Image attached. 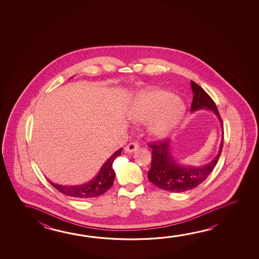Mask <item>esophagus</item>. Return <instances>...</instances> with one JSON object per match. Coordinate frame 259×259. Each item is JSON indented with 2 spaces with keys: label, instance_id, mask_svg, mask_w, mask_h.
<instances>
[{
  "label": "esophagus",
  "instance_id": "1",
  "mask_svg": "<svg viewBox=\"0 0 259 259\" xmlns=\"http://www.w3.org/2000/svg\"><path fill=\"white\" fill-rule=\"evenodd\" d=\"M139 148V145L136 143V142H132V143H129L125 147H124V150H125V152H127V153H133V152H135L136 150Z\"/></svg>",
  "mask_w": 259,
  "mask_h": 259
}]
</instances>
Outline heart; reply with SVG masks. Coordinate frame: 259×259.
<instances>
[{
    "instance_id": "b5f03b06",
    "label": "heart",
    "mask_w": 259,
    "mask_h": 259,
    "mask_svg": "<svg viewBox=\"0 0 259 259\" xmlns=\"http://www.w3.org/2000/svg\"><path fill=\"white\" fill-rule=\"evenodd\" d=\"M186 107L179 98L171 93L151 89L136 96L132 120L138 123L150 122L148 132L154 138L167 136L185 114Z\"/></svg>"
}]
</instances>
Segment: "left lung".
<instances>
[{"label": "left lung", "mask_w": 259, "mask_h": 259, "mask_svg": "<svg viewBox=\"0 0 259 259\" xmlns=\"http://www.w3.org/2000/svg\"><path fill=\"white\" fill-rule=\"evenodd\" d=\"M191 87L193 91L191 111L208 109L217 114L223 129L222 141L218 154L213 161L201 166H186L177 163L170 154V141H159L148 144V146L152 148V163L147 174L149 181L163 190L175 193L191 190L204 181L218 163L224 145L222 119L218 113L217 105L206 92L194 81H191Z\"/></svg>", "instance_id": "left-lung-1"}]
</instances>
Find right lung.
<instances>
[{"label": "right lung", "instance_id": "right-lung-1", "mask_svg": "<svg viewBox=\"0 0 259 259\" xmlns=\"http://www.w3.org/2000/svg\"><path fill=\"white\" fill-rule=\"evenodd\" d=\"M122 150L123 148H120L112 154L111 157L102 165L97 176L93 178L91 181L87 182L85 184L79 186H62L53 182H49L52 186L62 194L71 197L85 199L103 195L114 184L115 172L113 169V163L116 157L121 154Z\"/></svg>", "mask_w": 259, "mask_h": 259}]
</instances>
